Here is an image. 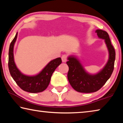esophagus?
I'll list each match as a JSON object with an SVG mask.
<instances>
[{"mask_svg":"<svg viewBox=\"0 0 123 123\" xmlns=\"http://www.w3.org/2000/svg\"><path fill=\"white\" fill-rule=\"evenodd\" d=\"M61 59H62V62H66L67 61V55H66V54H64V55L62 56Z\"/></svg>","mask_w":123,"mask_h":123,"instance_id":"1","label":"esophagus"}]
</instances>
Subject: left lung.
Here are the masks:
<instances>
[{"instance_id":"obj_1","label":"left lung","mask_w":123,"mask_h":123,"mask_svg":"<svg viewBox=\"0 0 123 123\" xmlns=\"http://www.w3.org/2000/svg\"><path fill=\"white\" fill-rule=\"evenodd\" d=\"M99 38L105 39L109 51V59L103 69L95 75H90L85 71L79 60L75 57H68L66 62L69 67L67 77L70 85L75 90L81 93H92L99 90L109 80L114 69L116 53L106 31L97 30Z\"/></svg>"}]
</instances>
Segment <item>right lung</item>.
Returning a JSON list of instances; mask_svg holds the SVG:
<instances>
[{
  "label": "right lung",
  "mask_w": 123,
  "mask_h": 123,
  "mask_svg": "<svg viewBox=\"0 0 123 123\" xmlns=\"http://www.w3.org/2000/svg\"><path fill=\"white\" fill-rule=\"evenodd\" d=\"M17 37V33L10 43L9 48L8 66L10 74L18 86L24 91L33 93L44 91L48 86L52 74L56 68L61 63V59L59 57L52 60L40 73L36 76L25 75L17 69L14 62L13 47Z\"/></svg>",
  "instance_id": "add662e5"
}]
</instances>
